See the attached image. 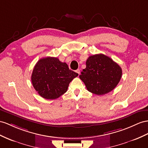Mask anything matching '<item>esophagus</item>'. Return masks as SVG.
<instances>
[{"label":"esophagus","instance_id":"obj_1","mask_svg":"<svg viewBox=\"0 0 148 148\" xmlns=\"http://www.w3.org/2000/svg\"><path fill=\"white\" fill-rule=\"evenodd\" d=\"M75 72H76V73L79 75V74H80V70H79V69H77L76 71H75Z\"/></svg>","mask_w":148,"mask_h":148}]
</instances>
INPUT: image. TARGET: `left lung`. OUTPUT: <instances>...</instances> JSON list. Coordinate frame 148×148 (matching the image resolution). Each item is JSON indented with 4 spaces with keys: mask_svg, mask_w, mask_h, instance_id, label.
I'll return each instance as SVG.
<instances>
[{
    "mask_svg": "<svg viewBox=\"0 0 148 148\" xmlns=\"http://www.w3.org/2000/svg\"><path fill=\"white\" fill-rule=\"evenodd\" d=\"M121 76L122 69L118 64L109 57L99 54L89 57L79 78L89 92L104 95L116 88Z\"/></svg>",
    "mask_w": 148,
    "mask_h": 148,
    "instance_id": "1",
    "label": "left lung"
}]
</instances>
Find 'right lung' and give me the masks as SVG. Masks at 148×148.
Instances as JSON below:
<instances>
[{"mask_svg": "<svg viewBox=\"0 0 148 148\" xmlns=\"http://www.w3.org/2000/svg\"><path fill=\"white\" fill-rule=\"evenodd\" d=\"M78 74L69 69L66 62L58 58L47 57L36 63L32 71L33 87L46 99H55L65 93L69 83Z\"/></svg>", "mask_w": 148, "mask_h": 148, "instance_id": "obj_1", "label": "right lung"}]
</instances>
